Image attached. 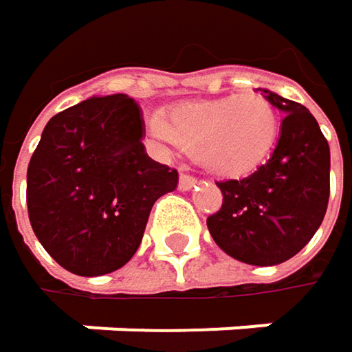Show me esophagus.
<instances>
[{
  "label": "esophagus",
  "mask_w": 352,
  "mask_h": 352,
  "mask_svg": "<svg viewBox=\"0 0 352 352\" xmlns=\"http://www.w3.org/2000/svg\"><path fill=\"white\" fill-rule=\"evenodd\" d=\"M196 178L194 176H188V174H180V180H178V188L182 190V192H188L196 186Z\"/></svg>",
  "instance_id": "34e87169"
}]
</instances>
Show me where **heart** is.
I'll return each instance as SVG.
<instances>
[{
  "mask_svg": "<svg viewBox=\"0 0 352 352\" xmlns=\"http://www.w3.org/2000/svg\"><path fill=\"white\" fill-rule=\"evenodd\" d=\"M150 134L166 148L196 156L208 172L240 178L254 172L276 146L280 118L263 94L182 102L150 118Z\"/></svg>",
  "mask_w": 352,
  "mask_h": 352,
  "instance_id": "1",
  "label": "heart"
}]
</instances>
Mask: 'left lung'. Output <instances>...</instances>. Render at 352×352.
<instances>
[{
    "label": "left lung",
    "mask_w": 352,
    "mask_h": 352,
    "mask_svg": "<svg viewBox=\"0 0 352 352\" xmlns=\"http://www.w3.org/2000/svg\"><path fill=\"white\" fill-rule=\"evenodd\" d=\"M264 98L285 113L268 162L240 180L216 182L222 208L206 224L232 258L274 266L300 252L318 230L331 192V150L302 104L270 89Z\"/></svg>",
    "instance_id": "1"
}]
</instances>
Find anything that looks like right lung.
<instances>
[{
  "mask_svg": "<svg viewBox=\"0 0 352 352\" xmlns=\"http://www.w3.org/2000/svg\"><path fill=\"white\" fill-rule=\"evenodd\" d=\"M140 106L126 94L56 113L28 166L30 222L50 256L80 276L122 268L138 250L154 202L178 172L142 144Z\"/></svg>",
  "mask_w": 352,
  "mask_h": 352,
  "instance_id": "right-lung-1",
  "label": "right lung"
}]
</instances>
